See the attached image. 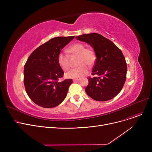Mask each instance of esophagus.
I'll return each instance as SVG.
<instances>
[{
    "instance_id": "34e87169",
    "label": "esophagus",
    "mask_w": 152,
    "mask_h": 152,
    "mask_svg": "<svg viewBox=\"0 0 152 152\" xmlns=\"http://www.w3.org/2000/svg\"><path fill=\"white\" fill-rule=\"evenodd\" d=\"M79 79H73V81L74 82L77 81H79Z\"/></svg>"
}]
</instances>
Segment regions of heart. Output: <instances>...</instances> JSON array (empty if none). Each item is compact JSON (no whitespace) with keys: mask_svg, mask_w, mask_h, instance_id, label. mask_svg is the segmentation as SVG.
<instances>
[{"mask_svg":"<svg viewBox=\"0 0 152 152\" xmlns=\"http://www.w3.org/2000/svg\"><path fill=\"white\" fill-rule=\"evenodd\" d=\"M68 52L73 55L79 56L77 65L78 67L70 70L66 73V76L69 78H80L87 74L89 71V66H92L96 60V55L95 51L91 48H86L85 45L81 43H76L71 45ZM57 61L61 68L64 71L68 70L71 67V63L68 56L63 53L58 55Z\"/></svg>","mask_w":152,"mask_h":152,"instance_id":"b5f03b06","label":"heart"}]
</instances>
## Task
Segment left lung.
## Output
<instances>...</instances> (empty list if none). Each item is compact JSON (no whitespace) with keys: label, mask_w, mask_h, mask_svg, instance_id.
I'll list each match as a JSON object with an SVG mask.
<instances>
[{"label":"left lung","mask_w":152,"mask_h":152,"mask_svg":"<svg viewBox=\"0 0 152 152\" xmlns=\"http://www.w3.org/2000/svg\"><path fill=\"white\" fill-rule=\"evenodd\" d=\"M76 39L89 44L96 60L85 91L95 100L113 99L122 90L126 79L127 64L121 50L110 40L98 33L83 34Z\"/></svg>","instance_id":"1"}]
</instances>
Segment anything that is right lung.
Masks as SVG:
<instances>
[{
	"label": "right lung",
	"instance_id": "add662e5",
	"mask_svg": "<svg viewBox=\"0 0 152 152\" xmlns=\"http://www.w3.org/2000/svg\"><path fill=\"white\" fill-rule=\"evenodd\" d=\"M75 36L57 37L40 45L29 55L24 69L26 92L37 105L44 108L58 106L65 99L71 79L58 82L64 72L57 61L63 48Z\"/></svg>",
	"mask_w": 152,
	"mask_h": 152
}]
</instances>
